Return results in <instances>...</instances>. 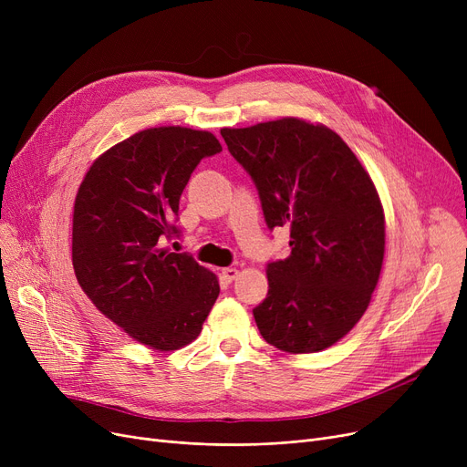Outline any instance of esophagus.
Returning a JSON list of instances; mask_svg holds the SVG:
<instances>
[{
    "instance_id": "obj_1",
    "label": "esophagus",
    "mask_w": 467,
    "mask_h": 467,
    "mask_svg": "<svg viewBox=\"0 0 467 467\" xmlns=\"http://www.w3.org/2000/svg\"><path fill=\"white\" fill-rule=\"evenodd\" d=\"M221 275H223V280H225V282H233V280L238 276V268H234V266L223 268V271H221Z\"/></svg>"
}]
</instances>
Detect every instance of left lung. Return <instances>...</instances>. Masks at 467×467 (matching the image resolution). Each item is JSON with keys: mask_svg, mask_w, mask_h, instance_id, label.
I'll list each match as a JSON object with an SVG mask.
<instances>
[{"mask_svg": "<svg viewBox=\"0 0 467 467\" xmlns=\"http://www.w3.org/2000/svg\"><path fill=\"white\" fill-rule=\"evenodd\" d=\"M221 136L252 176L268 229L291 236L289 257L266 266L259 333L289 354L333 347L365 314L382 271L384 210L369 171L337 132L297 117Z\"/></svg>", "mask_w": 467, "mask_h": 467, "instance_id": "1", "label": "left lung"}]
</instances>
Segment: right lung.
<instances>
[{
    "label": "right lung",
    "instance_id": "obj_1",
    "mask_svg": "<svg viewBox=\"0 0 467 467\" xmlns=\"http://www.w3.org/2000/svg\"><path fill=\"white\" fill-rule=\"evenodd\" d=\"M221 151L206 130L157 127L98 157L73 206L71 261L85 296L147 348L171 352L202 331L219 280L166 242L178 234L180 196L204 157Z\"/></svg>",
    "mask_w": 467,
    "mask_h": 467
}]
</instances>
